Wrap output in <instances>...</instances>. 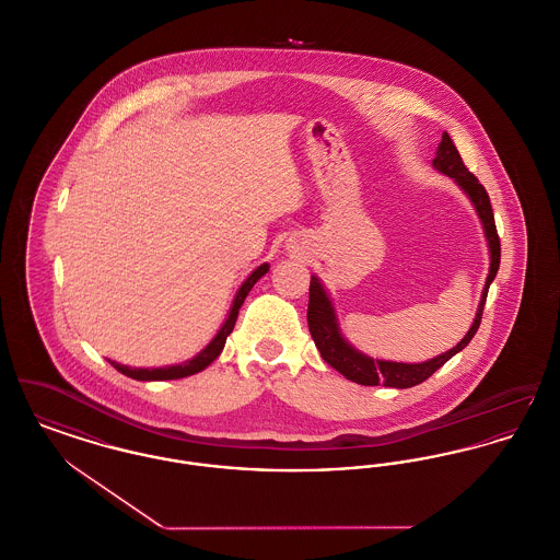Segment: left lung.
<instances>
[{"label": "left lung", "mask_w": 560, "mask_h": 560, "mask_svg": "<svg viewBox=\"0 0 560 560\" xmlns=\"http://www.w3.org/2000/svg\"><path fill=\"white\" fill-rule=\"evenodd\" d=\"M433 168L448 175L460 190L465 192V197L469 198V202L474 205L482 231L487 236V245H489V275L482 288V296L480 304L474 317V324L467 329V334L460 338L459 342L448 349L442 355H435L428 362L421 363H404L389 362V360H374L370 355L362 353L360 349H355L342 334L340 324H338V315L336 308L331 304L328 290L324 288L322 279L317 275L311 277V288H308V311H306V319H308V331L315 340V347L319 349L322 358L329 363L334 370H338L345 378L363 385V387H374V385H383V387H395V389H408L415 387L423 381H428L429 376L448 362L453 355H457L463 351L469 340L474 338V334L478 331L480 319H482V308L487 302L489 288L497 277L499 270V260H501V245H499V236L494 229L493 207L489 195L485 190V186L465 168L460 161L459 152L453 143V139L448 137V132H442V141L438 145L435 159H433Z\"/></svg>", "instance_id": "obj_1"}]
</instances>
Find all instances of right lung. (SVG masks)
Returning <instances> with one entry per match:
<instances>
[{
  "label": "right lung",
  "mask_w": 560,
  "mask_h": 560,
  "mask_svg": "<svg viewBox=\"0 0 560 560\" xmlns=\"http://www.w3.org/2000/svg\"><path fill=\"white\" fill-rule=\"evenodd\" d=\"M268 268H270V264H260V266L254 268L252 275L241 283L236 296L232 300L231 311H229V315H226L222 328L218 329V334L209 340V345H207L205 349H200L192 360L175 363V365H163V368H131V365H122V363L112 362V360H109V363H112L118 372H122L125 376L135 378V381H173V378L192 376V374H197L200 370H205L209 363L213 362V360L222 353V349H224V345H226V338L231 336L232 328H234V324H236L241 304L245 302V298L252 292V288L256 285V281L268 272Z\"/></svg>",
  "instance_id": "obj_1"
}]
</instances>
